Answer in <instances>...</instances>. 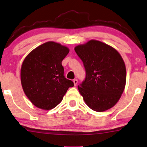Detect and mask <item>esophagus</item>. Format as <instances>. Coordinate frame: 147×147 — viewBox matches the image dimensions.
Here are the masks:
<instances>
[{"mask_svg":"<svg viewBox=\"0 0 147 147\" xmlns=\"http://www.w3.org/2000/svg\"><path fill=\"white\" fill-rule=\"evenodd\" d=\"M73 82H74V85H75V86L77 85V84H78V80H77V79H74V80H73Z\"/></svg>","mask_w":147,"mask_h":147,"instance_id":"34e87169","label":"esophagus"}]
</instances>
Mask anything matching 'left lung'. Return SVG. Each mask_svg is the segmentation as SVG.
<instances>
[{"instance_id": "left-lung-1", "label": "left lung", "mask_w": 147, "mask_h": 147, "mask_svg": "<svg viewBox=\"0 0 147 147\" xmlns=\"http://www.w3.org/2000/svg\"><path fill=\"white\" fill-rule=\"evenodd\" d=\"M74 50L86 70L85 80L78 86L86 103L98 112L113 107L125 86L126 70L122 57L113 47L94 40Z\"/></svg>"}]
</instances>
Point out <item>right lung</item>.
<instances>
[{
  "label": "right lung",
  "instance_id": "right-lung-1",
  "mask_svg": "<svg viewBox=\"0 0 147 147\" xmlns=\"http://www.w3.org/2000/svg\"><path fill=\"white\" fill-rule=\"evenodd\" d=\"M69 49L54 42L36 48L25 58L21 82L25 94L37 107L52 109L61 102L74 82L64 76L62 61Z\"/></svg>",
  "mask_w": 147,
  "mask_h": 147
}]
</instances>
